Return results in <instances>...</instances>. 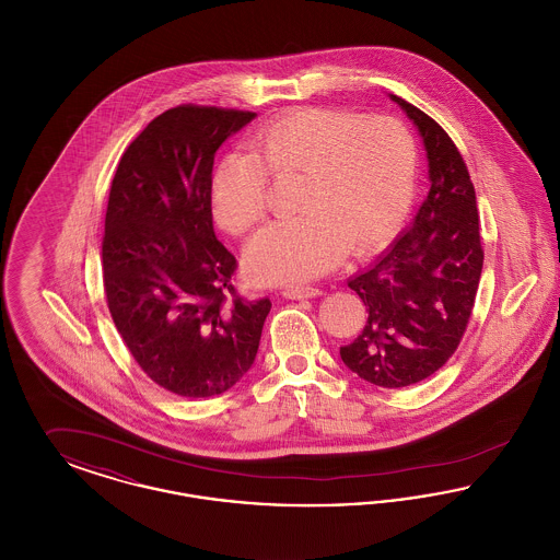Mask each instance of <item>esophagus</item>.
<instances>
[{"label": "esophagus", "mask_w": 560, "mask_h": 560, "mask_svg": "<svg viewBox=\"0 0 560 560\" xmlns=\"http://www.w3.org/2000/svg\"><path fill=\"white\" fill-rule=\"evenodd\" d=\"M281 293L290 300H306V298L320 295V290L319 288H313V285H298V288H285Z\"/></svg>", "instance_id": "34e87169"}]
</instances>
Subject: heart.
Returning a JSON list of instances; mask_svg holds the SVG:
<instances>
[{"label": "heart", "mask_w": 560, "mask_h": 560, "mask_svg": "<svg viewBox=\"0 0 560 560\" xmlns=\"http://www.w3.org/2000/svg\"><path fill=\"white\" fill-rule=\"evenodd\" d=\"M229 153L210 180L213 215L243 235L267 213L268 176L293 183L290 220L249 241L245 260L260 283H298L388 240L411 208L418 147L393 117L308 107L277 117Z\"/></svg>", "instance_id": "heart-1"}]
</instances>
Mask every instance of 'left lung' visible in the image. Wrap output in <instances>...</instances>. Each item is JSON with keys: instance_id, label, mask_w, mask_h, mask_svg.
<instances>
[{"instance_id": "left-lung-1", "label": "left lung", "mask_w": 560, "mask_h": 560, "mask_svg": "<svg viewBox=\"0 0 560 560\" xmlns=\"http://www.w3.org/2000/svg\"><path fill=\"white\" fill-rule=\"evenodd\" d=\"M424 140L430 190L411 226L373 265L348 279L368 306L363 331L340 357L382 388H402L441 370L459 345L482 270L477 195L450 133L390 94Z\"/></svg>"}]
</instances>
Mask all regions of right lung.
<instances>
[{
	"instance_id": "1",
	"label": "right lung",
	"mask_w": 560,
	"mask_h": 560,
	"mask_svg": "<svg viewBox=\"0 0 560 560\" xmlns=\"http://www.w3.org/2000/svg\"><path fill=\"white\" fill-rule=\"evenodd\" d=\"M256 113L180 105L136 136L108 192L103 279L113 323L161 388L203 399L254 365L270 300H243L215 240L213 155Z\"/></svg>"
}]
</instances>
